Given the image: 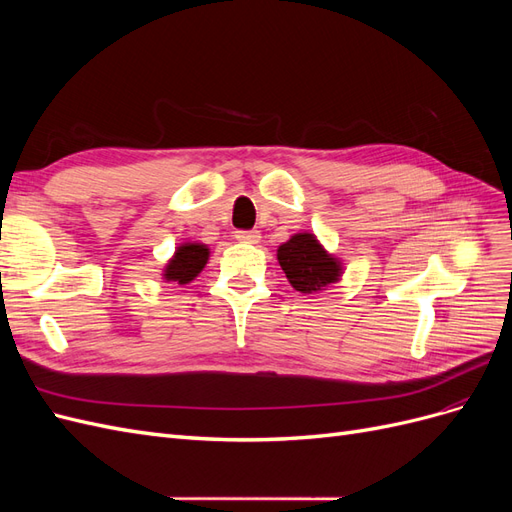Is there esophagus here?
I'll use <instances>...</instances> for the list:
<instances>
[{"label": "esophagus", "mask_w": 512, "mask_h": 512, "mask_svg": "<svg viewBox=\"0 0 512 512\" xmlns=\"http://www.w3.org/2000/svg\"><path fill=\"white\" fill-rule=\"evenodd\" d=\"M235 237H237L239 243H258L260 241V232L258 230H239Z\"/></svg>", "instance_id": "34e87169"}]
</instances>
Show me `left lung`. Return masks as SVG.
<instances>
[{"label":"left lung","mask_w":512,"mask_h":512,"mask_svg":"<svg viewBox=\"0 0 512 512\" xmlns=\"http://www.w3.org/2000/svg\"><path fill=\"white\" fill-rule=\"evenodd\" d=\"M277 262L294 290L324 292L344 275V260L331 254L309 230H301L277 247Z\"/></svg>","instance_id":"obj_1"}]
</instances>
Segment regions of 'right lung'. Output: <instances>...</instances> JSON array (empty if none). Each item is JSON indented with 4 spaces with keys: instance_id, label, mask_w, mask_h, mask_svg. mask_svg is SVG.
<instances>
[{
    "instance_id": "add662e5",
    "label": "right lung",
    "mask_w": 512,
    "mask_h": 512,
    "mask_svg": "<svg viewBox=\"0 0 512 512\" xmlns=\"http://www.w3.org/2000/svg\"><path fill=\"white\" fill-rule=\"evenodd\" d=\"M209 245L200 241H183L175 247V254L166 260L162 269V280L166 284L185 286L194 282L209 262Z\"/></svg>"
}]
</instances>
